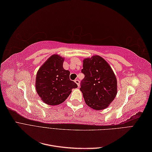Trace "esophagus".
I'll return each instance as SVG.
<instances>
[{"instance_id":"34e87169","label":"esophagus","mask_w":152,"mask_h":152,"mask_svg":"<svg viewBox=\"0 0 152 152\" xmlns=\"http://www.w3.org/2000/svg\"><path fill=\"white\" fill-rule=\"evenodd\" d=\"M75 82L77 84V86L79 87V86H80V81L79 80L77 79V80H75Z\"/></svg>"}]
</instances>
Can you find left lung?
Segmentation results:
<instances>
[{"instance_id": "obj_1", "label": "left lung", "mask_w": 152, "mask_h": 152, "mask_svg": "<svg viewBox=\"0 0 152 152\" xmlns=\"http://www.w3.org/2000/svg\"><path fill=\"white\" fill-rule=\"evenodd\" d=\"M81 72L84 78L80 82V91L86 103L94 110L108 107L117 93V79L111 67L99 56L83 61Z\"/></svg>"}]
</instances>
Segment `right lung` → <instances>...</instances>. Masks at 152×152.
Wrapping results in <instances>:
<instances>
[{"label":"right lung","instance_id":"right-lung-1","mask_svg":"<svg viewBox=\"0 0 152 152\" xmlns=\"http://www.w3.org/2000/svg\"><path fill=\"white\" fill-rule=\"evenodd\" d=\"M64 59L59 55L50 56L37 73L36 91L43 102L49 105L61 104L78 87L70 80V73L63 67Z\"/></svg>","mask_w":152,"mask_h":152}]
</instances>
